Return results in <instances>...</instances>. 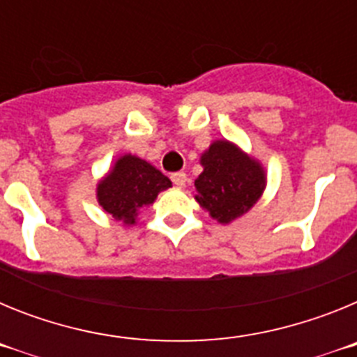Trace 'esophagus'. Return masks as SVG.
<instances>
[{
  "label": "esophagus",
  "instance_id": "34e87169",
  "mask_svg": "<svg viewBox=\"0 0 357 357\" xmlns=\"http://www.w3.org/2000/svg\"><path fill=\"white\" fill-rule=\"evenodd\" d=\"M172 181H173V184L176 185V188H184L185 181H188V176H185L184 172H176V173H173V175H172Z\"/></svg>",
  "mask_w": 357,
  "mask_h": 357
}]
</instances>
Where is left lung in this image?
Segmentation results:
<instances>
[{"mask_svg": "<svg viewBox=\"0 0 357 357\" xmlns=\"http://www.w3.org/2000/svg\"><path fill=\"white\" fill-rule=\"evenodd\" d=\"M204 172L195 181L197 202L220 223H230L250 211L266 185V173L254 157H248L229 141H214L202 153Z\"/></svg>", "mask_w": 357, "mask_h": 357, "instance_id": "left-lung-1", "label": "left lung"}]
</instances>
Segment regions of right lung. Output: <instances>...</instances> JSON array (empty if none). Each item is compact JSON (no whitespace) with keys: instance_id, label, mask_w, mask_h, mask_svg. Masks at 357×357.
Wrapping results in <instances>:
<instances>
[{"instance_id":"right-lung-1","label":"right lung","mask_w":357,"mask_h":357,"mask_svg":"<svg viewBox=\"0 0 357 357\" xmlns=\"http://www.w3.org/2000/svg\"><path fill=\"white\" fill-rule=\"evenodd\" d=\"M172 188V181L139 157H119L96 188L98 204L125 225H134L141 207L153 204L157 195Z\"/></svg>"}]
</instances>
